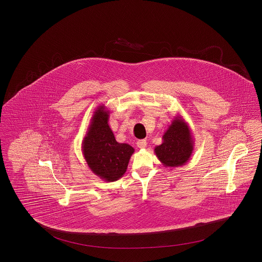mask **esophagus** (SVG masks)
I'll return each mask as SVG.
<instances>
[{"mask_svg": "<svg viewBox=\"0 0 262 262\" xmlns=\"http://www.w3.org/2000/svg\"><path fill=\"white\" fill-rule=\"evenodd\" d=\"M137 145L138 148L142 149V148H145L147 146V141L145 139H139L137 141Z\"/></svg>", "mask_w": 262, "mask_h": 262, "instance_id": "34e87169", "label": "esophagus"}]
</instances>
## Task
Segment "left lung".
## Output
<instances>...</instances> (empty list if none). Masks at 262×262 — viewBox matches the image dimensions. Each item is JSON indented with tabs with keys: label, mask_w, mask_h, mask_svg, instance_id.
<instances>
[{
	"label": "left lung",
	"mask_w": 262,
	"mask_h": 262,
	"mask_svg": "<svg viewBox=\"0 0 262 262\" xmlns=\"http://www.w3.org/2000/svg\"><path fill=\"white\" fill-rule=\"evenodd\" d=\"M162 140L154 152L163 166L176 168L186 165L191 157L194 140L189 126L181 115L174 117L164 133Z\"/></svg>",
	"instance_id": "1"
}]
</instances>
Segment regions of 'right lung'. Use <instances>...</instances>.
<instances>
[{"mask_svg":"<svg viewBox=\"0 0 262 262\" xmlns=\"http://www.w3.org/2000/svg\"><path fill=\"white\" fill-rule=\"evenodd\" d=\"M108 122L109 110L99 105L92 115L81 149L94 174L106 182H115L125 174L135 149L116 140Z\"/></svg>","mask_w":262,"mask_h":262,"instance_id":"obj_1","label":"right lung"}]
</instances>
